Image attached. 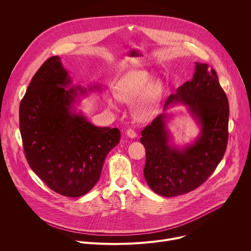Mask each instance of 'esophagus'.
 Returning a JSON list of instances; mask_svg holds the SVG:
<instances>
[{
  "mask_svg": "<svg viewBox=\"0 0 251 251\" xmlns=\"http://www.w3.org/2000/svg\"><path fill=\"white\" fill-rule=\"evenodd\" d=\"M126 135H127L129 138H135V137L137 136L136 132H135L133 129H128V130L126 131Z\"/></svg>",
  "mask_w": 251,
  "mask_h": 251,
  "instance_id": "esophagus-1",
  "label": "esophagus"
}]
</instances>
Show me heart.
<instances>
[{
	"label": "heart",
	"instance_id": "obj_1",
	"mask_svg": "<svg viewBox=\"0 0 251 251\" xmlns=\"http://www.w3.org/2000/svg\"><path fill=\"white\" fill-rule=\"evenodd\" d=\"M163 94L161 81H153L152 75L146 70H135L119 81L116 94L107 97V103L111 108H117L119 100L134 101V115L141 121H149L157 114Z\"/></svg>",
	"mask_w": 251,
	"mask_h": 251
}]
</instances>
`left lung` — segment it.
I'll return each mask as SVG.
<instances>
[{
  "mask_svg": "<svg viewBox=\"0 0 251 251\" xmlns=\"http://www.w3.org/2000/svg\"><path fill=\"white\" fill-rule=\"evenodd\" d=\"M182 103L200 125L199 137L184 148L172 144L167 128L170 115H158L142 131L146 150L145 180L150 189L165 198L190 193L202 185L223 160L228 139L229 106L218 75L206 63L196 62L192 80L171 94L164 111Z\"/></svg>",
  "mask_w": 251,
  "mask_h": 251,
  "instance_id": "1",
  "label": "left lung"
}]
</instances>
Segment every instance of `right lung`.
<instances>
[{"label":"right lung","instance_id":"obj_1","mask_svg":"<svg viewBox=\"0 0 251 251\" xmlns=\"http://www.w3.org/2000/svg\"><path fill=\"white\" fill-rule=\"evenodd\" d=\"M70 84L59 56L46 60L21 101L20 131L31 170L55 193L78 198L98 182L121 134L117 128L97 127L76 112V99L87 91L80 85L67 89Z\"/></svg>","mask_w":251,"mask_h":251}]
</instances>
